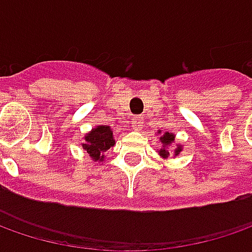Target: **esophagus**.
<instances>
[{
	"label": "esophagus",
	"mask_w": 252,
	"mask_h": 252,
	"mask_svg": "<svg viewBox=\"0 0 252 252\" xmlns=\"http://www.w3.org/2000/svg\"><path fill=\"white\" fill-rule=\"evenodd\" d=\"M141 118H139V116H134L133 119H131V127L134 129V130H139L141 127Z\"/></svg>",
	"instance_id": "obj_1"
}]
</instances>
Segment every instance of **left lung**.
<instances>
[{
    "instance_id": "1",
    "label": "left lung",
    "mask_w": 252,
    "mask_h": 252,
    "mask_svg": "<svg viewBox=\"0 0 252 252\" xmlns=\"http://www.w3.org/2000/svg\"><path fill=\"white\" fill-rule=\"evenodd\" d=\"M160 133V131H158ZM160 141H161V149L158 150V154H160L162 158H168L169 156V151H168V146H171L174 141H175V136H174V133H164L162 136H160ZM182 151V147L177 144V147H175V150H174V154L175 156H178L179 153Z\"/></svg>"
}]
</instances>
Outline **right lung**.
Returning a JSON list of instances; mask_svg holds the SVG:
<instances>
[{
	"label": "right lung",
	"instance_id": "add662e5",
	"mask_svg": "<svg viewBox=\"0 0 252 252\" xmlns=\"http://www.w3.org/2000/svg\"><path fill=\"white\" fill-rule=\"evenodd\" d=\"M83 149L94 161H103L105 153L115 146L113 130L111 126H96L88 134H85Z\"/></svg>",
	"mask_w": 252,
	"mask_h": 252
}]
</instances>
